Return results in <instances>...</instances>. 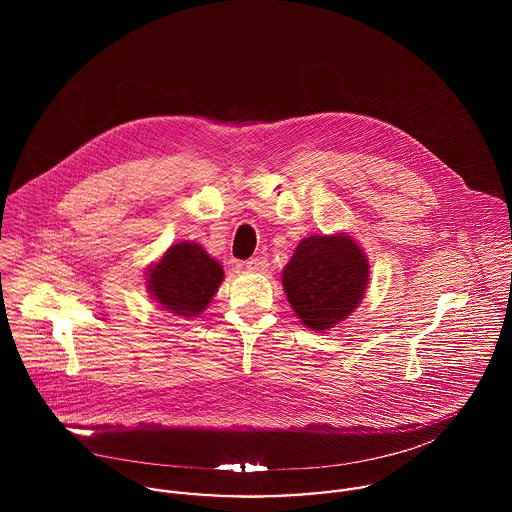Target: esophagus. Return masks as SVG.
<instances>
[{
  "label": "esophagus",
  "instance_id": "obj_1",
  "mask_svg": "<svg viewBox=\"0 0 512 512\" xmlns=\"http://www.w3.org/2000/svg\"><path fill=\"white\" fill-rule=\"evenodd\" d=\"M246 268H248L250 272H258V274H262V272H266V270H268V262H266V258H264V256H256V258H250V260L246 262Z\"/></svg>",
  "mask_w": 512,
  "mask_h": 512
}]
</instances>
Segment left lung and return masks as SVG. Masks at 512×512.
<instances>
[{
	"mask_svg": "<svg viewBox=\"0 0 512 512\" xmlns=\"http://www.w3.org/2000/svg\"><path fill=\"white\" fill-rule=\"evenodd\" d=\"M288 301L313 331H325L347 319L363 301L368 260L347 234L303 238L282 274Z\"/></svg>",
	"mask_w": 512,
	"mask_h": 512,
	"instance_id": "left-lung-1",
	"label": "left lung"
}]
</instances>
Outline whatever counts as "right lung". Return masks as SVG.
Segmentation results:
<instances>
[{
	"label": "right lung",
	"mask_w": 512,
	"mask_h": 512,
	"mask_svg": "<svg viewBox=\"0 0 512 512\" xmlns=\"http://www.w3.org/2000/svg\"><path fill=\"white\" fill-rule=\"evenodd\" d=\"M224 278L222 266L197 242L173 244L147 272V292L169 313L197 317Z\"/></svg>",
	"instance_id": "obj_1"
}]
</instances>
